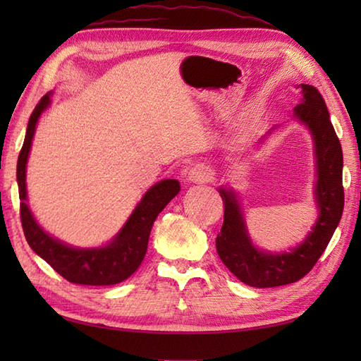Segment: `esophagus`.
<instances>
[{
  "mask_svg": "<svg viewBox=\"0 0 361 361\" xmlns=\"http://www.w3.org/2000/svg\"><path fill=\"white\" fill-rule=\"evenodd\" d=\"M185 173L189 181L192 183H208L214 178V172L209 166L206 164H194L185 169Z\"/></svg>",
  "mask_w": 361,
  "mask_h": 361,
  "instance_id": "obj_1",
  "label": "esophagus"
}]
</instances>
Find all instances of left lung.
Instances as JSON below:
<instances>
[{
    "label": "left lung",
    "instance_id": "8db88e82",
    "mask_svg": "<svg viewBox=\"0 0 361 361\" xmlns=\"http://www.w3.org/2000/svg\"><path fill=\"white\" fill-rule=\"evenodd\" d=\"M304 99L295 106V118L305 122L315 140L318 166L317 202L319 217L302 245L291 252L268 255L252 247L242 214L231 190L220 189L224 225L216 239L217 255L237 279L257 288L279 287L307 274L327 248L344 208L343 150L329 118L323 96L312 85H301Z\"/></svg>",
    "mask_w": 361,
    "mask_h": 361
}]
</instances>
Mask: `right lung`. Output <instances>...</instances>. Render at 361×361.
<instances>
[{
    "label": "right lung",
    "instance_id": "1",
    "mask_svg": "<svg viewBox=\"0 0 361 361\" xmlns=\"http://www.w3.org/2000/svg\"><path fill=\"white\" fill-rule=\"evenodd\" d=\"M49 105V94H44L30 114L26 137L18 155L17 181L20 192V217L23 233L29 247L44 259L54 270L71 283L82 286H113L130 278L141 265L147 251L153 221L166 204L180 192L176 180H163L149 189L132 217L121 229L109 247L97 250H75L52 239L37 225L26 204V163L32 142L37 121Z\"/></svg>",
    "mask_w": 361,
    "mask_h": 361
}]
</instances>
